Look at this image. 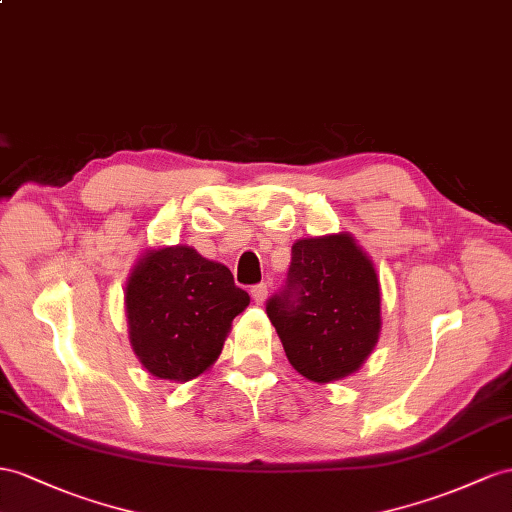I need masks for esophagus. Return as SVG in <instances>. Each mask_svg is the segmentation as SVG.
Returning a JSON list of instances; mask_svg holds the SVG:
<instances>
[{
    "label": "esophagus",
    "mask_w": 512,
    "mask_h": 512,
    "mask_svg": "<svg viewBox=\"0 0 512 512\" xmlns=\"http://www.w3.org/2000/svg\"><path fill=\"white\" fill-rule=\"evenodd\" d=\"M251 296L257 305H264L266 298H268V285L266 283H259L251 287Z\"/></svg>",
    "instance_id": "1"
}]
</instances>
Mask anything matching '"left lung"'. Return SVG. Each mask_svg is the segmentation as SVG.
<instances>
[{"mask_svg":"<svg viewBox=\"0 0 512 512\" xmlns=\"http://www.w3.org/2000/svg\"><path fill=\"white\" fill-rule=\"evenodd\" d=\"M266 313L296 372L313 383L339 381L361 368L381 333L374 264L350 233L298 240Z\"/></svg>","mask_w":512,"mask_h":512,"instance_id":"1","label":"left lung"}]
</instances>
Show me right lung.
Segmentation results:
<instances>
[{
    "instance_id": "add662e5",
    "label": "right lung",
    "mask_w": 512,
    "mask_h": 512,
    "mask_svg": "<svg viewBox=\"0 0 512 512\" xmlns=\"http://www.w3.org/2000/svg\"><path fill=\"white\" fill-rule=\"evenodd\" d=\"M251 298L192 246L149 251L127 281L129 342L153 376L186 383L212 365Z\"/></svg>"
}]
</instances>
